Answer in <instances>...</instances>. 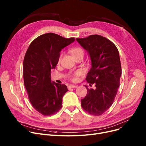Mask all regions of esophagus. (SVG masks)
<instances>
[{
    "label": "esophagus",
    "mask_w": 146,
    "mask_h": 146,
    "mask_svg": "<svg viewBox=\"0 0 146 146\" xmlns=\"http://www.w3.org/2000/svg\"><path fill=\"white\" fill-rule=\"evenodd\" d=\"M78 86L77 85H69L68 86V89H70L71 88H77Z\"/></svg>",
    "instance_id": "1"
}]
</instances>
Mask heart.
<instances>
[{
	"label": "heart",
	"instance_id": "b5f03b06",
	"mask_svg": "<svg viewBox=\"0 0 146 146\" xmlns=\"http://www.w3.org/2000/svg\"><path fill=\"white\" fill-rule=\"evenodd\" d=\"M72 55L73 56V57H76V56H78L79 55H84V51L83 50L80 48V47H75L74 48H73L72 50ZM61 58V56H60V58H59V61H60ZM79 74V72H76L74 74V76H76V75H78ZM73 80L74 79V78H72Z\"/></svg>",
	"mask_w": 146,
	"mask_h": 146
}]
</instances>
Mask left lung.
Masks as SVG:
<instances>
[{
	"mask_svg": "<svg viewBox=\"0 0 146 146\" xmlns=\"http://www.w3.org/2000/svg\"><path fill=\"white\" fill-rule=\"evenodd\" d=\"M89 53L92 67L88 73V83L95 89H87V94L81 99L83 109L94 115H101L112 105L119 86L122 73L119 52L115 44L99 35L76 38Z\"/></svg>",
	"mask_w": 146,
	"mask_h": 146,
	"instance_id": "left-lung-1",
	"label": "left lung"
}]
</instances>
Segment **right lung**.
Instances as JSON below:
<instances>
[{"label":"right lung","mask_w":146,"mask_h":146,"mask_svg":"<svg viewBox=\"0 0 146 146\" xmlns=\"http://www.w3.org/2000/svg\"><path fill=\"white\" fill-rule=\"evenodd\" d=\"M54 33L42 34L30 44L23 63V74L28 98L34 108L45 116L58 112L68 91L63 84L51 82V69L55 68L60 52L74 41Z\"/></svg>","instance_id":"add662e5"}]
</instances>
